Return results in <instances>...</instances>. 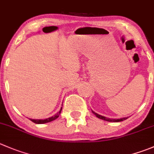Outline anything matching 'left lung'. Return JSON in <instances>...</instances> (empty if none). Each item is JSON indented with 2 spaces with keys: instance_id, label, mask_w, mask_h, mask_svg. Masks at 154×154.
Returning a JSON list of instances; mask_svg holds the SVG:
<instances>
[{
  "instance_id": "8db88e82",
  "label": "left lung",
  "mask_w": 154,
  "mask_h": 154,
  "mask_svg": "<svg viewBox=\"0 0 154 154\" xmlns=\"http://www.w3.org/2000/svg\"><path fill=\"white\" fill-rule=\"evenodd\" d=\"M92 113H94V114L98 118L101 119V120H105V121H108V122H121V121H123V120H126V119L128 118V117H124V118H121V119H110V118H107V117H103V116H101V115L98 114V113H95L94 111H92Z\"/></svg>"
}]
</instances>
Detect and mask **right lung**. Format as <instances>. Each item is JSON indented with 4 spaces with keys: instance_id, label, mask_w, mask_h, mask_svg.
Returning a JSON list of instances; mask_svg holds the SVG:
<instances>
[{
    "instance_id": "add662e5",
    "label": "right lung",
    "mask_w": 154,
    "mask_h": 154,
    "mask_svg": "<svg viewBox=\"0 0 154 154\" xmlns=\"http://www.w3.org/2000/svg\"><path fill=\"white\" fill-rule=\"evenodd\" d=\"M62 107L61 108V110H59V112H58V113H56V114H55L53 117H50V118L45 119V120H33V119H30V120H31L33 123H36V124H44V123H49V122L53 121V120H55L56 119H57L58 117H59V116L61 113V111H62Z\"/></svg>"
}]
</instances>
